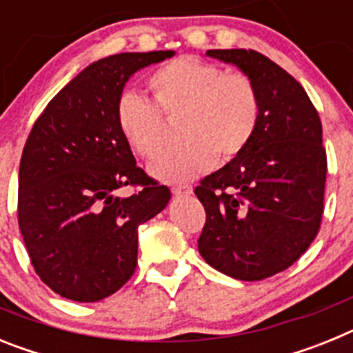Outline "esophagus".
<instances>
[{
  "label": "esophagus",
  "instance_id": "obj_1",
  "mask_svg": "<svg viewBox=\"0 0 353 353\" xmlns=\"http://www.w3.org/2000/svg\"><path fill=\"white\" fill-rule=\"evenodd\" d=\"M173 194L180 196V198H185V196L192 194V187L187 185V183H180V185H173Z\"/></svg>",
  "mask_w": 353,
  "mask_h": 353
}]
</instances>
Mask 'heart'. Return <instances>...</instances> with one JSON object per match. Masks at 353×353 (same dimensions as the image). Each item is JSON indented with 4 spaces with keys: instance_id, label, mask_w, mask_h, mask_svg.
<instances>
[{
    "instance_id": "1",
    "label": "heart",
    "mask_w": 353,
    "mask_h": 353,
    "mask_svg": "<svg viewBox=\"0 0 353 353\" xmlns=\"http://www.w3.org/2000/svg\"><path fill=\"white\" fill-rule=\"evenodd\" d=\"M154 104L134 92L117 102V125L134 154L155 159L166 148V120L180 118V148L152 164L164 182H183L210 170L215 159L232 161L256 132L261 101L256 84L240 72H223L196 56H180L146 79Z\"/></svg>"
}]
</instances>
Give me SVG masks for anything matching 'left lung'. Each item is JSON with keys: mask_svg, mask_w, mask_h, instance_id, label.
Listing matches in <instances>:
<instances>
[{"mask_svg": "<svg viewBox=\"0 0 353 353\" xmlns=\"http://www.w3.org/2000/svg\"><path fill=\"white\" fill-rule=\"evenodd\" d=\"M256 84L258 129L248 148L194 192L207 221L199 254L219 272L260 281L293 265L320 230L327 154L313 102L285 68L258 51L210 49Z\"/></svg>", "mask_w": 353, "mask_h": 353, "instance_id": "8db88e82", "label": "left lung"}]
</instances>
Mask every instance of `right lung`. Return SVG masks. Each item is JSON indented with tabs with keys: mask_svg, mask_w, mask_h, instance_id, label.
<instances>
[{
	"mask_svg": "<svg viewBox=\"0 0 353 353\" xmlns=\"http://www.w3.org/2000/svg\"><path fill=\"white\" fill-rule=\"evenodd\" d=\"M173 51L121 52L88 65L33 123L19 166L17 215L39 277L54 293L97 302L138 265V228L171 198L136 166L117 125V102L139 68ZM136 186L127 199L116 192Z\"/></svg>",
	"mask_w": 353,
	"mask_h": 353,
	"instance_id": "right-lung-1",
	"label": "right lung"
}]
</instances>
